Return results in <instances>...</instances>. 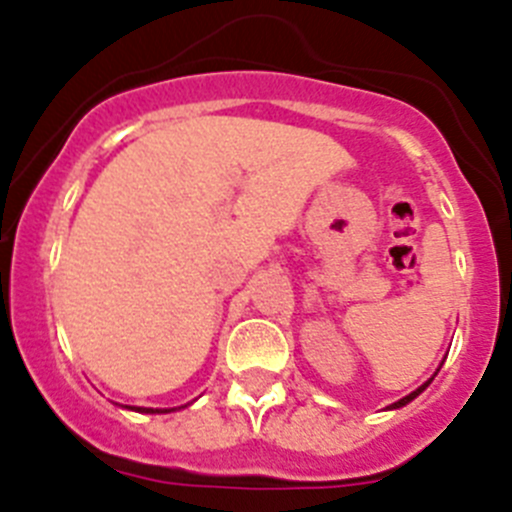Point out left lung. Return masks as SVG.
<instances>
[{"mask_svg": "<svg viewBox=\"0 0 512 512\" xmlns=\"http://www.w3.org/2000/svg\"><path fill=\"white\" fill-rule=\"evenodd\" d=\"M428 385H430V380H428V382H425V385H420V388H418V390H415V393L405 395V398H403V400H398V403H395V405H390V408H403V405H408V403H410V400H415V398H418V395H420V393H423V390H425V388H428Z\"/></svg>", "mask_w": 512, "mask_h": 512, "instance_id": "8db88e82", "label": "left lung"}]
</instances>
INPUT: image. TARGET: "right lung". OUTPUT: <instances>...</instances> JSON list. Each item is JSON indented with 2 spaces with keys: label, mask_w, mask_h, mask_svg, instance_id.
<instances>
[{
  "label": "right lung",
  "mask_w": 512,
  "mask_h": 512,
  "mask_svg": "<svg viewBox=\"0 0 512 512\" xmlns=\"http://www.w3.org/2000/svg\"><path fill=\"white\" fill-rule=\"evenodd\" d=\"M142 410V413H170V410H155V408H137Z\"/></svg>",
  "instance_id": "right-lung-1"
}]
</instances>
